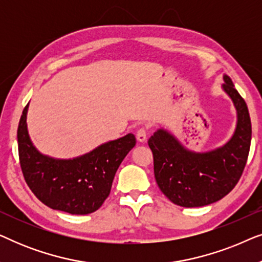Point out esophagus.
I'll use <instances>...</instances> for the list:
<instances>
[{
    "mask_svg": "<svg viewBox=\"0 0 262 262\" xmlns=\"http://www.w3.org/2000/svg\"><path fill=\"white\" fill-rule=\"evenodd\" d=\"M137 139H138V142H141V143H144L145 141H146V130L144 127H142V128H139V130L137 131Z\"/></svg>",
    "mask_w": 262,
    "mask_h": 262,
    "instance_id": "esophagus-1",
    "label": "esophagus"
}]
</instances>
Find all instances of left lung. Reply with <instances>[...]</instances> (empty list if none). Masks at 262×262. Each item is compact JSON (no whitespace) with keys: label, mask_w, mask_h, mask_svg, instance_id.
Listing matches in <instances>:
<instances>
[{"label":"left lung","mask_w":262,"mask_h":262,"mask_svg":"<svg viewBox=\"0 0 262 262\" xmlns=\"http://www.w3.org/2000/svg\"><path fill=\"white\" fill-rule=\"evenodd\" d=\"M223 81L222 91L231 99L237 117L228 142L207 151H194L162 127L148 141L157 185L179 206L200 207L218 202L235 187L245 169L252 141L248 107L231 78L223 75Z\"/></svg>","instance_id":"obj_1"}]
</instances>
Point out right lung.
<instances>
[{"mask_svg": "<svg viewBox=\"0 0 262 262\" xmlns=\"http://www.w3.org/2000/svg\"><path fill=\"white\" fill-rule=\"evenodd\" d=\"M28 103L17 127V145L25 180L34 195L53 210L71 214H88L110 195L120 163L136 145L135 135L127 134L102 143L92 151L74 159L44 155L31 141L27 128Z\"/></svg>", "mask_w": 262, "mask_h": 262, "instance_id": "1", "label": "right lung"}]
</instances>
